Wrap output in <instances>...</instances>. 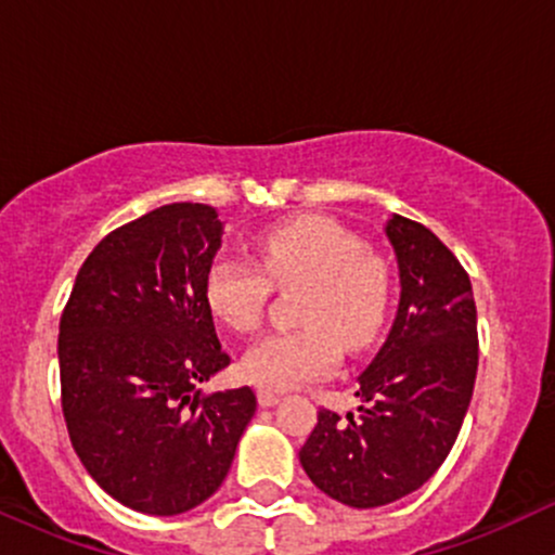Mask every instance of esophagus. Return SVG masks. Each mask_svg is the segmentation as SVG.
Segmentation results:
<instances>
[{
	"mask_svg": "<svg viewBox=\"0 0 555 555\" xmlns=\"http://www.w3.org/2000/svg\"><path fill=\"white\" fill-rule=\"evenodd\" d=\"M279 399L282 397H279L276 391H271V388H258V404L260 406H273Z\"/></svg>",
	"mask_w": 555,
	"mask_h": 555,
	"instance_id": "1",
	"label": "esophagus"
}]
</instances>
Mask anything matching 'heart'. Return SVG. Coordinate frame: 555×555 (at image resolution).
<instances>
[{"label":"heart","mask_w":555,"mask_h":555,"mask_svg":"<svg viewBox=\"0 0 555 555\" xmlns=\"http://www.w3.org/2000/svg\"><path fill=\"white\" fill-rule=\"evenodd\" d=\"M256 263L221 256L206 271L211 313L237 334L263 321L271 284H305L297 331L263 336L242 360V375L271 391L323 378L347 352L373 347L391 310L393 279L352 229L326 216H297L258 234Z\"/></svg>","instance_id":"heart-1"}]
</instances>
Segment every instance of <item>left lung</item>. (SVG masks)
<instances>
[{
  "label": "left lung",
  "mask_w": 555,
  "mask_h": 555,
  "mask_svg": "<svg viewBox=\"0 0 555 555\" xmlns=\"http://www.w3.org/2000/svg\"><path fill=\"white\" fill-rule=\"evenodd\" d=\"M401 297L388 339L360 373V415L318 412L299 449L315 488L354 508L404 499L454 446L477 375V310L467 271L428 227L393 214Z\"/></svg>",
  "instance_id": "left-lung-1"
}]
</instances>
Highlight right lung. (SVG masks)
Listing matches in <instances>:
<instances>
[{"instance_id": "right-lung-1", "label": "right lung", "mask_w": 555, "mask_h": 555, "mask_svg": "<svg viewBox=\"0 0 555 555\" xmlns=\"http://www.w3.org/2000/svg\"><path fill=\"white\" fill-rule=\"evenodd\" d=\"M221 234L203 203H169L114 229L80 266L60 321L75 454L112 499L154 517L211 499L256 415L250 386L197 388L229 365L206 302Z\"/></svg>"}]
</instances>
